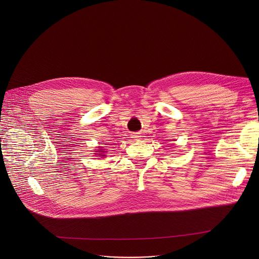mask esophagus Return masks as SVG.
Instances as JSON below:
<instances>
[{
    "mask_svg": "<svg viewBox=\"0 0 259 259\" xmlns=\"http://www.w3.org/2000/svg\"><path fill=\"white\" fill-rule=\"evenodd\" d=\"M139 136H137V135H133V138H138Z\"/></svg>",
    "mask_w": 259,
    "mask_h": 259,
    "instance_id": "esophagus-1",
    "label": "esophagus"
}]
</instances>
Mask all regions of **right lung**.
I'll use <instances>...</instances> for the list:
<instances>
[{
	"label": "right lung",
	"instance_id": "obj_1",
	"mask_svg": "<svg viewBox=\"0 0 259 259\" xmlns=\"http://www.w3.org/2000/svg\"><path fill=\"white\" fill-rule=\"evenodd\" d=\"M100 151H102V150H100Z\"/></svg>",
	"mask_w": 259,
	"mask_h": 259
}]
</instances>
